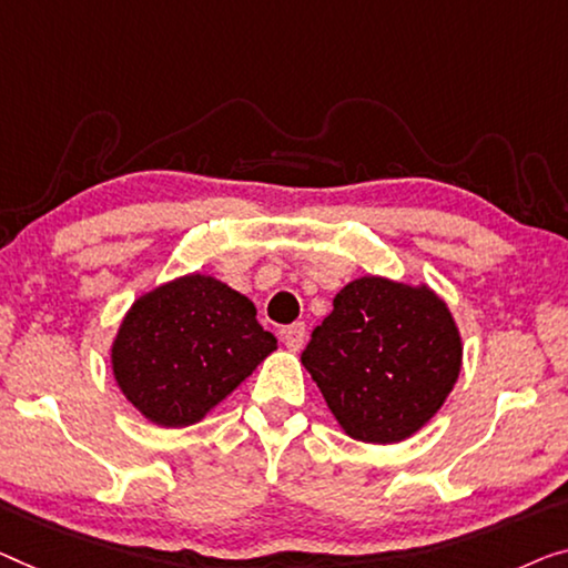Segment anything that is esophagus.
I'll return each instance as SVG.
<instances>
[{
  "label": "esophagus",
  "instance_id": "34e87169",
  "mask_svg": "<svg viewBox=\"0 0 568 568\" xmlns=\"http://www.w3.org/2000/svg\"><path fill=\"white\" fill-rule=\"evenodd\" d=\"M303 342H306V326H303V324H293L283 332V344H285L287 352H293V354L301 352Z\"/></svg>",
  "mask_w": 568,
  "mask_h": 568
}]
</instances>
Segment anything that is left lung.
<instances>
[{
	"label": "left lung",
	"instance_id": "left-lung-1",
	"mask_svg": "<svg viewBox=\"0 0 568 568\" xmlns=\"http://www.w3.org/2000/svg\"><path fill=\"white\" fill-rule=\"evenodd\" d=\"M462 357V332L434 287L362 275L336 293L301 365L346 436L387 446L442 410Z\"/></svg>",
	"mask_w": 568,
	"mask_h": 568
}]
</instances>
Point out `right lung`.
Returning a JSON list of instances; mask_svg holds the SVG:
<instances>
[{"label": "right lung", "mask_w": 568, "mask_h": 568, "mask_svg": "<svg viewBox=\"0 0 568 568\" xmlns=\"http://www.w3.org/2000/svg\"><path fill=\"white\" fill-rule=\"evenodd\" d=\"M275 349L277 338L260 326L247 295L214 275L189 273L134 298L109 362L142 418L185 428L206 418Z\"/></svg>", "instance_id": "obj_1"}]
</instances>
